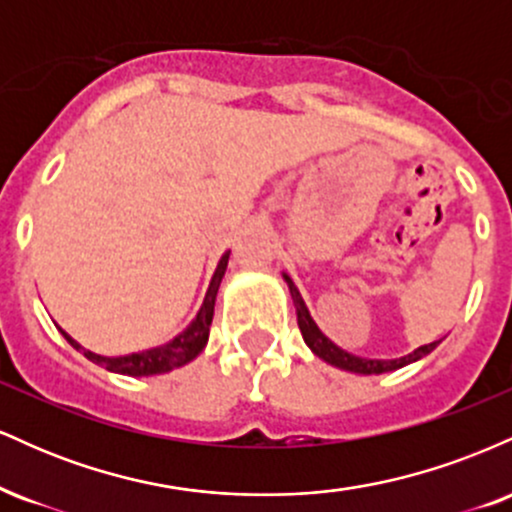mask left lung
<instances>
[{"label": "left lung", "instance_id": "left-lung-1", "mask_svg": "<svg viewBox=\"0 0 512 512\" xmlns=\"http://www.w3.org/2000/svg\"><path fill=\"white\" fill-rule=\"evenodd\" d=\"M284 281H286V284H289L293 305H296L298 327H301V334H303L305 344L310 346V351H313L315 356H320L322 361H327V363H330V366H337V368L349 370V373H358V375L390 373V370L404 368V366H409V363L419 361V358H424L426 354H431V351L440 344V342L424 344V346H419V349L411 351V354L402 356V358H390V361H387V358H361V356L349 354V351L339 349V346L334 344L332 339H327L325 334L320 332V327H317L313 317H310V310H308V305H305V301H303L301 291L296 289V284H293L289 274H284Z\"/></svg>", "mask_w": 512, "mask_h": 512}]
</instances>
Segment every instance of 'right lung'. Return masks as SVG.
I'll return each mask as SVG.
<instances>
[{
    "label": "right lung",
    "instance_id": "1",
    "mask_svg": "<svg viewBox=\"0 0 512 512\" xmlns=\"http://www.w3.org/2000/svg\"><path fill=\"white\" fill-rule=\"evenodd\" d=\"M228 255L231 250L223 252L219 264H216V272L211 276L209 281V289L207 296H204L202 308L195 320L182 330L178 337H173L170 342L154 346V349H146V351H137V354H127V356H101V354H93L81 346L79 342H74L67 332L60 330L64 334L69 344L74 346L76 351H81L88 361L98 363V366L108 368L110 373H120V375H134V378H142V375H161L168 373V370H175L185 363H190L192 358H197L202 354V349L209 342V327H211V317H214V303H216V293H219L221 279L226 274L228 267Z\"/></svg>",
    "mask_w": 512,
    "mask_h": 512
}]
</instances>
